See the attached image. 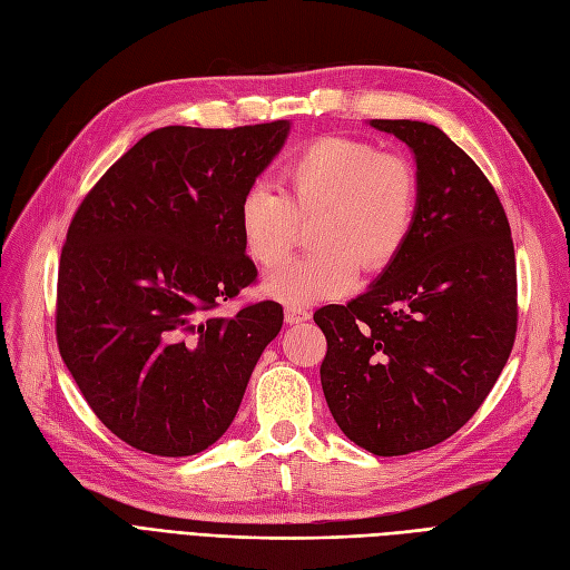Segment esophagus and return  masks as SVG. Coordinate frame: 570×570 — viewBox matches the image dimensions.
<instances>
[{"mask_svg":"<svg viewBox=\"0 0 570 570\" xmlns=\"http://www.w3.org/2000/svg\"><path fill=\"white\" fill-rule=\"evenodd\" d=\"M308 318H311V313L306 308H299V306H287L285 308V321L289 325H299V323H304Z\"/></svg>","mask_w":570,"mask_h":570,"instance_id":"esophagus-1","label":"esophagus"}]
</instances>
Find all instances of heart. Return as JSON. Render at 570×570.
<instances>
[{
  "mask_svg": "<svg viewBox=\"0 0 570 570\" xmlns=\"http://www.w3.org/2000/svg\"><path fill=\"white\" fill-rule=\"evenodd\" d=\"M281 190L252 186L238 203L247 257L278 266L316 219L318 249L273 273L264 289L289 306L337 299L358 281L394 264L412 238L420 205L417 169L405 155L382 153L348 136H321L294 150L278 174Z\"/></svg>",
  "mask_w": 570,
  "mask_h": 570,
  "instance_id": "b5f03b06",
  "label": "heart"
}]
</instances>
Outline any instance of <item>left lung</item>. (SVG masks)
<instances>
[{"mask_svg": "<svg viewBox=\"0 0 570 570\" xmlns=\"http://www.w3.org/2000/svg\"><path fill=\"white\" fill-rule=\"evenodd\" d=\"M415 153L412 238L372 287L313 313L332 417L372 455L436 445L472 420L517 337V259L485 174L426 122L372 120Z\"/></svg>", "mask_w": 570, "mask_h": 570, "instance_id": "left-lung-1", "label": "left lung"}]
</instances>
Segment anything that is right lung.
<instances>
[{
  "label": "right lung",
  "instance_id": "1",
  "mask_svg": "<svg viewBox=\"0 0 570 570\" xmlns=\"http://www.w3.org/2000/svg\"><path fill=\"white\" fill-rule=\"evenodd\" d=\"M287 120L146 134L85 195L58 264L56 342L117 439L186 458L224 436L278 302H224L257 281L238 203L283 148Z\"/></svg>",
  "mask_w": 570,
  "mask_h": 570
}]
</instances>
